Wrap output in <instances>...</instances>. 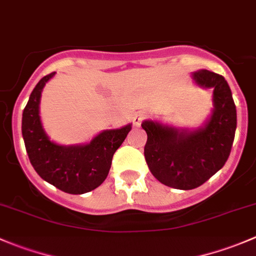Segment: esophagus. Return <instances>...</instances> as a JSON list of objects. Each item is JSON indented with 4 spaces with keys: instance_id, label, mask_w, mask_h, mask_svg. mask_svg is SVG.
Masks as SVG:
<instances>
[{
    "instance_id": "34e87169",
    "label": "esophagus",
    "mask_w": 256,
    "mask_h": 256,
    "mask_svg": "<svg viewBox=\"0 0 256 256\" xmlns=\"http://www.w3.org/2000/svg\"><path fill=\"white\" fill-rule=\"evenodd\" d=\"M144 116H146V115H144V112H138L135 114V115L132 116V122H134V125L136 126V128H138V126L141 125V122H142Z\"/></svg>"
}]
</instances>
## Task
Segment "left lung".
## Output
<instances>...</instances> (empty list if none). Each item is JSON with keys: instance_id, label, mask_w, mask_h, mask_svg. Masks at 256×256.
<instances>
[{"instance_id": "obj_1", "label": "left lung", "mask_w": 256, "mask_h": 256, "mask_svg": "<svg viewBox=\"0 0 256 256\" xmlns=\"http://www.w3.org/2000/svg\"><path fill=\"white\" fill-rule=\"evenodd\" d=\"M194 82L213 89V112L194 130L144 120V158L150 171L164 186L193 190L207 182L228 160L236 128V109L224 76L209 70L192 74Z\"/></svg>"}]
</instances>
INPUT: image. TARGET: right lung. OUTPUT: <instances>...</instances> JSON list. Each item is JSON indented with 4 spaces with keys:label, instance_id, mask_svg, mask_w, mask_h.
I'll return each instance as SVG.
<instances>
[{
    "label": "right lung",
    "instance_id": "obj_1",
    "mask_svg": "<svg viewBox=\"0 0 256 256\" xmlns=\"http://www.w3.org/2000/svg\"><path fill=\"white\" fill-rule=\"evenodd\" d=\"M54 74L43 76L30 94L22 115L23 140L33 168L46 182L66 193L82 194L108 177L114 154L130 132L131 124L102 131L85 144L63 146L50 141L40 121V102L46 82Z\"/></svg>",
    "mask_w": 256,
    "mask_h": 256
}]
</instances>
